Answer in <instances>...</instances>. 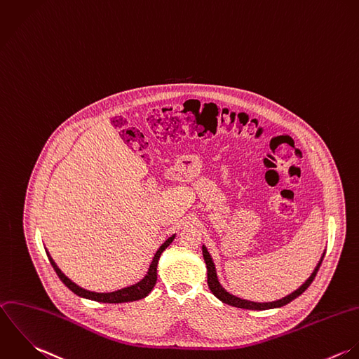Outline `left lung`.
I'll list each match as a JSON object with an SVG mask.
<instances>
[{
  "label": "left lung",
  "instance_id": "1",
  "mask_svg": "<svg viewBox=\"0 0 359 359\" xmlns=\"http://www.w3.org/2000/svg\"><path fill=\"white\" fill-rule=\"evenodd\" d=\"M202 252H203V259H205V263H206V269H208V285L210 288V291L213 292V295L216 298H219L222 302L227 304V305H231V306H236V308H241V309H249V311H266V309H274V308H280V306H284L287 304H290L292 299H295L297 297H299L309 285L313 281L320 264H322V260L325 257V252L322 255V257L319 259L316 267L313 269L312 274L306 278V281L298 287L295 291H292L291 294H288L287 297L281 298V299H277V301H271V302H253V301H248V299H242L239 297H236L233 294H230L219 281V277H217V271H216V264L208 250V248L203 245L202 246Z\"/></svg>",
  "mask_w": 359,
  "mask_h": 359
}]
</instances>
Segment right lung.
<instances>
[{
	"label": "right lung",
	"mask_w": 359,
	"mask_h": 359,
	"mask_svg": "<svg viewBox=\"0 0 359 359\" xmlns=\"http://www.w3.org/2000/svg\"><path fill=\"white\" fill-rule=\"evenodd\" d=\"M174 238H175V234H172L170 238L165 239L164 243H161V246L154 253V257H153V260H151V263L149 266V270H147L146 276L140 281H137L133 285H129V287L121 288V290H117V291H113V292H95V291H89V290H85V288L79 287L78 284H75L72 280H69L61 271V269L53 260V257L48 253V250H46V253H47L48 260H50L51 266L54 267L57 276L78 297L86 298V299H90V301H96V302H103V304H122V302H132V301L142 299V298H144V297H147L150 294V291L153 290V287L156 285V281H157V263H158V259H160L161 253L167 249V246L174 241Z\"/></svg>",
	"instance_id": "right-lung-1"
}]
</instances>
